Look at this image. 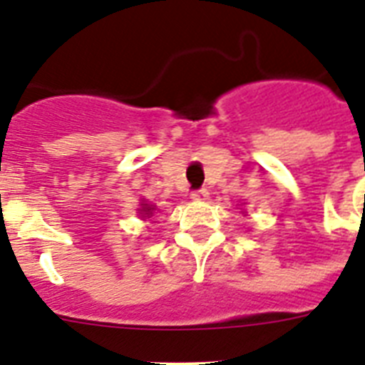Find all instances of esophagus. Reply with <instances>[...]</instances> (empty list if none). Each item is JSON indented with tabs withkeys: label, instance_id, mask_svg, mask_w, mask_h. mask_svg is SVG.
<instances>
[{
	"label": "esophagus",
	"instance_id": "esophagus-1",
	"mask_svg": "<svg viewBox=\"0 0 365 365\" xmlns=\"http://www.w3.org/2000/svg\"><path fill=\"white\" fill-rule=\"evenodd\" d=\"M190 197L194 199V201H207V199H208V192L205 188L194 190V192L190 194Z\"/></svg>",
	"mask_w": 365,
	"mask_h": 365
}]
</instances>
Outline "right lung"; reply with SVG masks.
<instances>
[{
	"mask_svg": "<svg viewBox=\"0 0 365 365\" xmlns=\"http://www.w3.org/2000/svg\"><path fill=\"white\" fill-rule=\"evenodd\" d=\"M155 212H157V207H155V205L148 203V201H142V205H140L138 208V214L142 216V220H148V217H151Z\"/></svg>",
	"mask_w": 365,
	"mask_h": 365,
	"instance_id": "right-lung-1",
	"label": "right lung"
}]
</instances>
